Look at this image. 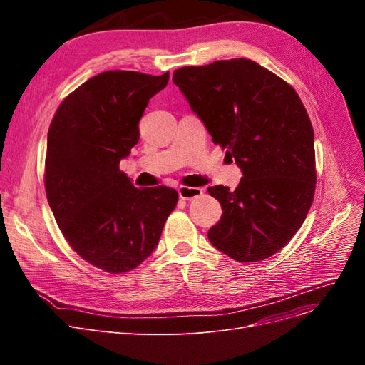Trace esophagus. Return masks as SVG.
Returning a JSON list of instances; mask_svg holds the SVG:
<instances>
[{"label": "esophagus", "instance_id": "1", "mask_svg": "<svg viewBox=\"0 0 365 365\" xmlns=\"http://www.w3.org/2000/svg\"><path fill=\"white\" fill-rule=\"evenodd\" d=\"M202 195V187L195 186H180L179 187V197L185 201H190Z\"/></svg>", "mask_w": 365, "mask_h": 365}]
</instances>
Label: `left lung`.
<instances>
[{
    "label": "left lung",
    "mask_w": 365,
    "mask_h": 365,
    "mask_svg": "<svg viewBox=\"0 0 365 365\" xmlns=\"http://www.w3.org/2000/svg\"><path fill=\"white\" fill-rule=\"evenodd\" d=\"M173 81L244 175L232 192L208 187L223 210L210 242L242 263L271 257L299 231L315 194L314 128L299 94L250 59L183 66Z\"/></svg>",
    "instance_id": "1"
}]
</instances>
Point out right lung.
I'll return each instance as SVG.
<instances>
[{
    "label": "right lung",
    "mask_w": 365,
    "mask_h": 365,
    "mask_svg": "<svg viewBox=\"0 0 365 365\" xmlns=\"http://www.w3.org/2000/svg\"><path fill=\"white\" fill-rule=\"evenodd\" d=\"M168 76L102 72L66 96L48 128L44 186L54 219L73 252L109 274L150 256L179 200L167 186H133L120 170Z\"/></svg>",
    "instance_id": "1"
}]
</instances>
